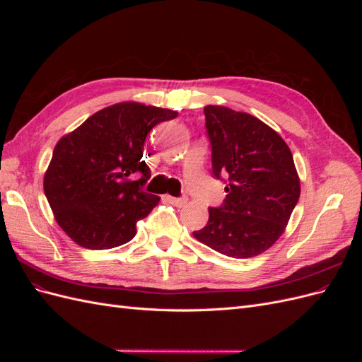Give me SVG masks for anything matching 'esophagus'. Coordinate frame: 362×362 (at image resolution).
<instances>
[{"label": "esophagus", "mask_w": 362, "mask_h": 362, "mask_svg": "<svg viewBox=\"0 0 362 362\" xmlns=\"http://www.w3.org/2000/svg\"><path fill=\"white\" fill-rule=\"evenodd\" d=\"M166 199L170 204H173L175 206H182V205L187 204V198H185V196H181V198H173V196H166Z\"/></svg>", "instance_id": "esophagus-1"}]
</instances>
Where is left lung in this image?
Returning <instances> with one entry per match:
<instances>
[{"label": "left lung", "mask_w": 362, "mask_h": 362, "mask_svg": "<svg viewBox=\"0 0 362 362\" xmlns=\"http://www.w3.org/2000/svg\"><path fill=\"white\" fill-rule=\"evenodd\" d=\"M211 170L225 184L221 206L208 208L201 243L231 258L267 250L286 229L300 196L291 151L255 116L221 105L204 108Z\"/></svg>", "instance_id": "1"}]
</instances>
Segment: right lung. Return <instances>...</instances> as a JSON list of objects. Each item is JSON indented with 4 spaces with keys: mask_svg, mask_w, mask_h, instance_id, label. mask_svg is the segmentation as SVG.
<instances>
[{
    "mask_svg": "<svg viewBox=\"0 0 362 362\" xmlns=\"http://www.w3.org/2000/svg\"><path fill=\"white\" fill-rule=\"evenodd\" d=\"M178 116L168 108L120 103L96 112L59 140L43 190L60 228L86 249H112L160 198L144 192L151 173L141 160L149 131Z\"/></svg>",
    "mask_w": 362,
    "mask_h": 362,
    "instance_id": "1",
    "label": "right lung"
}]
</instances>
